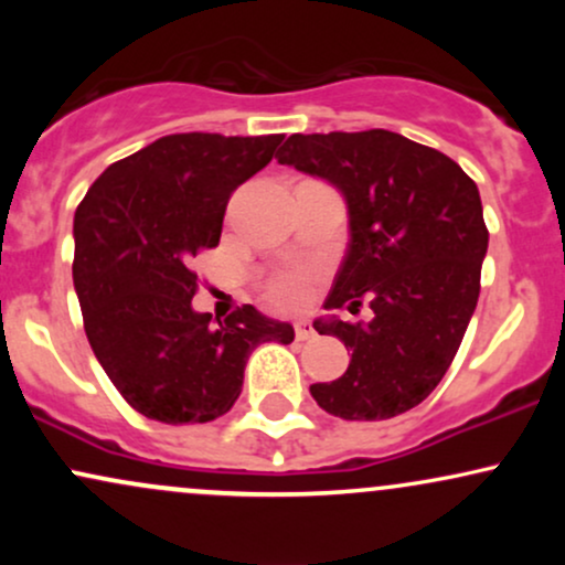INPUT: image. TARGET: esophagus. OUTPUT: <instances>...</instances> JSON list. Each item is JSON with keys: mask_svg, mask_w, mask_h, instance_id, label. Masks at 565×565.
I'll return each instance as SVG.
<instances>
[{"mask_svg": "<svg viewBox=\"0 0 565 565\" xmlns=\"http://www.w3.org/2000/svg\"><path fill=\"white\" fill-rule=\"evenodd\" d=\"M295 334H297V340H310V337L316 334L313 323H310V321H297L295 323Z\"/></svg>", "mask_w": 565, "mask_h": 565, "instance_id": "34e87169", "label": "esophagus"}]
</instances>
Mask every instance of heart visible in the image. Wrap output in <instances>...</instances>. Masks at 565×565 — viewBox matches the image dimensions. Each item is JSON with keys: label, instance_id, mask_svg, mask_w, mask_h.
<instances>
[{"label": "heart", "instance_id": "b5f03b06", "mask_svg": "<svg viewBox=\"0 0 565 565\" xmlns=\"http://www.w3.org/2000/svg\"><path fill=\"white\" fill-rule=\"evenodd\" d=\"M308 270H289V274L276 276L274 281H270L268 295L278 308H300V305L308 300Z\"/></svg>", "mask_w": 565, "mask_h": 565}]
</instances>
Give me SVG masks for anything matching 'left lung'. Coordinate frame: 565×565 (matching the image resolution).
<instances>
[{
    "instance_id": "left-lung-1",
    "label": "left lung",
    "mask_w": 565,
    "mask_h": 565,
    "mask_svg": "<svg viewBox=\"0 0 565 565\" xmlns=\"http://www.w3.org/2000/svg\"><path fill=\"white\" fill-rule=\"evenodd\" d=\"M278 164L327 180L348 206L350 244L323 308L369 323L316 319L350 350L348 372L310 395L342 419H391L436 391L481 291L489 231L478 185L457 161L387 129L291 135Z\"/></svg>"
}]
</instances>
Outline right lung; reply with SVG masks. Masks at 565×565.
Wrapping results in <instances>:
<instances>
[{
    "mask_svg": "<svg viewBox=\"0 0 565 565\" xmlns=\"http://www.w3.org/2000/svg\"><path fill=\"white\" fill-rule=\"evenodd\" d=\"M281 135H167L116 161L74 215V289L108 380L142 417L212 423L236 404L263 342L295 340L287 321L244 305L225 321L193 310L191 260L223 233L225 206L274 159Z\"/></svg>",
    "mask_w": 565,
    "mask_h": 565,
    "instance_id": "right-lung-1",
    "label": "right lung"
}]
</instances>
